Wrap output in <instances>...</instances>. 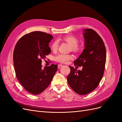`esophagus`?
Returning <instances> with one entry per match:
<instances>
[{
  "label": "esophagus",
  "instance_id": "1",
  "mask_svg": "<svg viewBox=\"0 0 122 122\" xmlns=\"http://www.w3.org/2000/svg\"><path fill=\"white\" fill-rule=\"evenodd\" d=\"M62 66V64H58V68H60Z\"/></svg>",
  "mask_w": 122,
  "mask_h": 122
}]
</instances>
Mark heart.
Instances as JSON below:
<instances>
[{
    "label": "heart",
    "mask_w": 122,
    "mask_h": 122,
    "mask_svg": "<svg viewBox=\"0 0 122 122\" xmlns=\"http://www.w3.org/2000/svg\"><path fill=\"white\" fill-rule=\"evenodd\" d=\"M63 40L66 42L67 43L71 46V49L74 51H77L78 48V45L79 41L77 38L73 36H66L63 37ZM59 46V42L58 40H56L52 43L51 46V49L52 51H57ZM72 59V57L71 55L59 54L55 57V59L56 61L60 63H66L68 61H69Z\"/></svg>",
    "instance_id": "heart-1"
}]
</instances>
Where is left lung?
Instances as JSON below:
<instances>
[{"label": "left lung", "instance_id": "1", "mask_svg": "<svg viewBox=\"0 0 122 122\" xmlns=\"http://www.w3.org/2000/svg\"><path fill=\"white\" fill-rule=\"evenodd\" d=\"M85 48L74 65L82 66L78 71L70 66L71 72L67 77L68 85L79 95H86L94 90L101 81L105 70L106 48L102 39L91 29L83 30Z\"/></svg>", "mask_w": 122, "mask_h": 122}]
</instances>
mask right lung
<instances>
[{
  "mask_svg": "<svg viewBox=\"0 0 122 122\" xmlns=\"http://www.w3.org/2000/svg\"><path fill=\"white\" fill-rule=\"evenodd\" d=\"M52 35L34 31L18 40L13 52L14 66L17 79L27 91L34 95L47 88L58 69V65L42 68V59L51 52L49 43Z\"/></svg>",
  "mask_w": 122,
  "mask_h": 122,
  "instance_id": "1",
  "label": "right lung"
}]
</instances>
